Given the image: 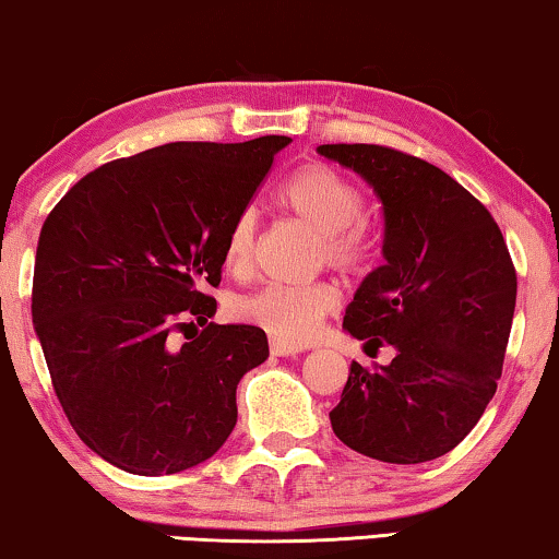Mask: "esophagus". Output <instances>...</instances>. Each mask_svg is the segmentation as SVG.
<instances>
[{
    "label": "esophagus",
    "mask_w": 559,
    "mask_h": 559,
    "mask_svg": "<svg viewBox=\"0 0 559 559\" xmlns=\"http://www.w3.org/2000/svg\"><path fill=\"white\" fill-rule=\"evenodd\" d=\"M271 355L273 357H296V355H301V347H294V344H288V342L271 340Z\"/></svg>",
    "instance_id": "esophagus-1"
}]
</instances>
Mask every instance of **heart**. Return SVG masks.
Returning <instances> with one entry per match:
<instances>
[{
  "label": "heart",
  "instance_id": "1",
  "mask_svg": "<svg viewBox=\"0 0 559 559\" xmlns=\"http://www.w3.org/2000/svg\"><path fill=\"white\" fill-rule=\"evenodd\" d=\"M278 204L319 233L317 261L336 271H357L369 255V238L361 223L365 194L332 164L311 162L296 169L276 192ZM255 210H240L225 238V261L242 271L255 246ZM340 296L324 281L309 286H263L235 304V317L261 326L273 340L304 344L319 332L321 321L336 309Z\"/></svg>",
  "mask_w": 559,
  "mask_h": 559
}]
</instances>
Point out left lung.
I'll return each mask as SVG.
<instances>
[{
    "label": "left lung",
    "mask_w": 559,
    "mask_h": 559,
    "mask_svg": "<svg viewBox=\"0 0 559 559\" xmlns=\"http://www.w3.org/2000/svg\"><path fill=\"white\" fill-rule=\"evenodd\" d=\"M382 200L384 265L361 281L344 329L395 359L352 361L336 438L384 463L453 451L497 392L516 304V271L491 212L426 159L380 144H324Z\"/></svg>",
    "instance_id": "left-lung-1"
}]
</instances>
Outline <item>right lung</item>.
Returning <instances> with one entry per match:
<instances>
[{"label":"right lung","instance_id":"right-lung-1","mask_svg":"<svg viewBox=\"0 0 559 559\" xmlns=\"http://www.w3.org/2000/svg\"><path fill=\"white\" fill-rule=\"evenodd\" d=\"M288 141L146 148L93 169L47 215L35 332L70 426L104 461L177 474L233 433L235 390L269 359V340L210 321L217 301L202 288L219 286L230 223Z\"/></svg>","mask_w":559,"mask_h":559}]
</instances>
